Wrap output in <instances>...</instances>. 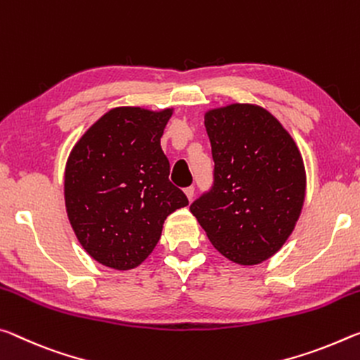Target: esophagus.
Wrapping results in <instances>:
<instances>
[{"instance_id":"1","label":"esophagus","mask_w":360,"mask_h":360,"mask_svg":"<svg viewBox=\"0 0 360 360\" xmlns=\"http://www.w3.org/2000/svg\"><path fill=\"white\" fill-rule=\"evenodd\" d=\"M185 194H186V198L190 199V201H193V198H194V186L185 188Z\"/></svg>"}]
</instances>
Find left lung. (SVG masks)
Listing matches in <instances>:
<instances>
[{
  "label": "left lung",
  "instance_id": "8db88e82",
  "mask_svg": "<svg viewBox=\"0 0 360 360\" xmlns=\"http://www.w3.org/2000/svg\"><path fill=\"white\" fill-rule=\"evenodd\" d=\"M212 185L190 205L221 255L257 264L278 252L303 207L306 176L295 141L255 105H229L205 115Z\"/></svg>",
  "mask_w": 360,
  "mask_h": 360
}]
</instances>
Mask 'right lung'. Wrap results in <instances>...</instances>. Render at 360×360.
Listing matches in <instances>:
<instances>
[{"label": "right lung", "mask_w": 360, "mask_h": 360, "mask_svg": "<svg viewBox=\"0 0 360 360\" xmlns=\"http://www.w3.org/2000/svg\"><path fill=\"white\" fill-rule=\"evenodd\" d=\"M172 110H110L75 145L65 169V204L86 252L108 268L139 266L161 238L162 223L188 205L169 180L161 148Z\"/></svg>", "instance_id": "obj_1"}]
</instances>
